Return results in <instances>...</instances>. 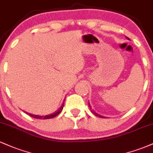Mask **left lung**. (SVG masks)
Instances as JSON below:
<instances>
[{
    "instance_id": "8db88e82",
    "label": "left lung",
    "mask_w": 153,
    "mask_h": 153,
    "mask_svg": "<svg viewBox=\"0 0 153 153\" xmlns=\"http://www.w3.org/2000/svg\"><path fill=\"white\" fill-rule=\"evenodd\" d=\"M127 39H129V38L128 37H127ZM88 106H90V108H91V105H90V103H89V102H88ZM91 112H92L93 114H95L96 116H97V117H101V118H106V117H103V116H101V115H99V114H97V113H96V111H94V110H91Z\"/></svg>"
}]
</instances>
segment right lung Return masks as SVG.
<instances>
[{
    "label": "right lung",
    "instance_id": "obj_1",
    "mask_svg": "<svg viewBox=\"0 0 153 153\" xmlns=\"http://www.w3.org/2000/svg\"><path fill=\"white\" fill-rule=\"evenodd\" d=\"M63 104L64 103H62V106H61L60 108H59L58 110L57 111H55L54 113L52 114H50V115H46V116H39V115H35V114H30V113H27V112H26V114H28V115H29L30 117H33V118H35V119H52L53 118V117H57V115L59 114V113H60L61 111H62V108H63Z\"/></svg>",
    "mask_w": 153,
    "mask_h": 153
}]
</instances>
